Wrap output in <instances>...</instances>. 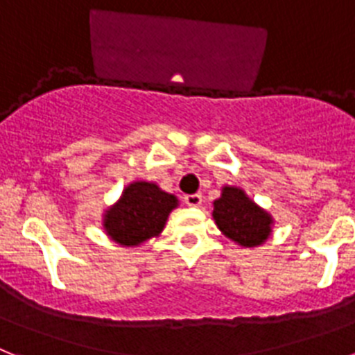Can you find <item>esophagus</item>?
<instances>
[{
	"instance_id": "1",
	"label": "esophagus",
	"mask_w": 355,
	"mask_h": 355,
	"mask_svg": "<svg viewBox=\"0 0 355 355\" xmlns=\"http://www.w3.org/2000/svg\"><path fill=\"white\" fill-rule=\"evenodd\" d=\"M184 202H186L189 207H198L202 204V195L200 193H195V195H186L184 196Z\"/></svg>"
}]
</instances>
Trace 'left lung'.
<instances>
[{
	"label": "left lung",
	"instance_id": "8db88e82",
	"mask_svg": "<svg viewBox=\"0 0 355 355\" xmlns=\"http://www.w3.org/2000/svg\"><path fill=\"white\" fill-rule=\"evenodd\" d=\"M214 222L223 234L240 245H260L270 234L272 220L238 187H223L214 200Z\"/></svg>",
	"mask_w": 355,
	"mask_h": 355
}]
</instances>
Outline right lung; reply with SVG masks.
Here are the masks:
<instances>
[{"instance_id": "obj_1", "label": "right lung", "mask_w": 355, "mask_h": 355, "mask_svg": "<svg viewBox=\"0 0 355 355\" xmlns=\"http://www.w3.org/2000/svg\"><path fill=\"white\" fill-rule=\"evenodd\" d=\"M173 207H177V198L159 186L133 182L124 189L121 200L106 211L104 229L121 245H139L162 231Z\"/></svg>"}]
</instances>
